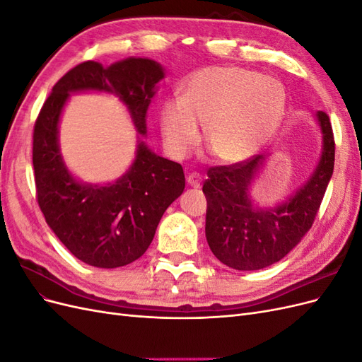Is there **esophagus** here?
Listing matches in <instances>:
<instances>
[{"mask_svg": "<svg viewBox=\"0 0 362 362\" xmlns=\"http://www.w3.org/2000/svg\"><path fill=\"white\" fill-rule=\"evenodd\" d=\"M201 181H202V178L198 172H192L187 175V182H189V185H192V187H199Z\"/></svg>", "mask_w": 362, "mask_h": 362, "instance_id": "1", "label": "esophagus"}]
</instances>
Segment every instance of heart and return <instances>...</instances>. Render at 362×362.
<instances>
[{
	"label": "heart",
	"instance_id": "1",
	"mask_svg": "<svg viewBox=\"0 0 362 362\" xmlns=\"http://www.w3.org/2000/svg\"><path fill=\"white\" fill-rule=\"evenodd\" d=\"M287 112V90L269 75L242 66H210L194 71L182 84L180 100L160 112L164 148L184 158L199 139L223 164L255 157L275 136Z\"/></svg>",
	"mask_w": 362,
	"mask_h": 362
}]
</instances>
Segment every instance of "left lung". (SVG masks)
Returning <instances> with one entry per match:
<instances>
[{
	"mask_svg": "<svg viewBox=\"0 0 362 362\" xmlns=\"http://www.w3.org/2000/svg\"><path fill=\"white\" fill-rule=\"evenodd\" d=\"M322 134V154L315 169L286 201L259 206L252 185L270 154L243 164L208 170L202 192L206 198L205 237L214 257L225 266L249 272L275 264L310 231L331 181L335 144L329 117L315 113Z\"/></svg>",
	"mask_w": 362,
	"mask_h": 362,
	"instance_id": "8db88e82",
	"label": "left lung"
}]
</instances>
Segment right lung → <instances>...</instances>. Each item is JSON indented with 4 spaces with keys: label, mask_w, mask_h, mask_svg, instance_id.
<instances>
[{
    "label": "right lung",
    "mask_w": 362,
    "mask_h": 362,
    "mask_svg": "<svg viewBox=\"0 0 362 362\" xmlns=\"http://www.w3.org/2000/svg\"><path fill=\"white\" fill-rule=\"evenodd\" d=\"M161 64L128 57L104 68L84 62L63 75L43 104L33 134L37 202L48 226L74 257L100 269L129 264L145 254L160 218L185 187L181 164L152 152L145 140L146 113L164 78ZM115 94L138 131L136 157L116 182L92 185L76 179L62 160L58 128L74 93Z\"/></svg>",
    "instance_id": "add662e5"
}]
</instances>
